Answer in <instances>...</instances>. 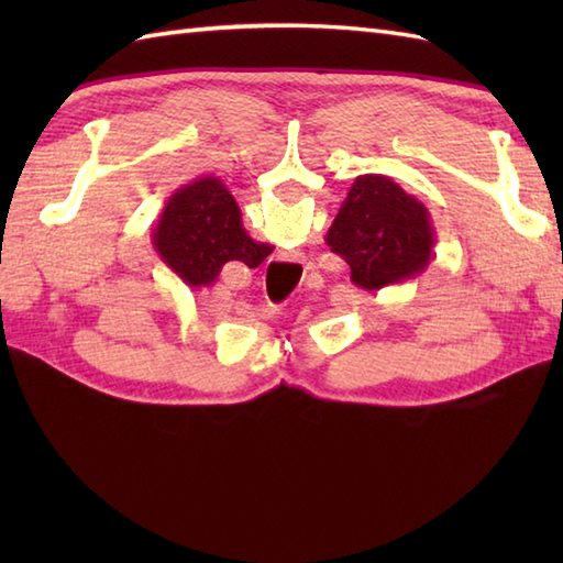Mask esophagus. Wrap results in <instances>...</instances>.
I'll list each match as a JSON object with an SVG mask.
<instances>
[{
  "label": "esophagus",
  "instance_id": "esophagus-1",
  "mask_svg": "<svg viewBox=\"0 0 563 563\" xmlns=\"http://www.w3.org/2000/svg\"><path fill=\"white\" fill-rule=\"evenodd\" d=\"M297 255H300L301 258L297 260L296 258ZM295 261H307V258H305V254H302V251H295Z\"/></svg>",
  "mask_w": 563,
  "mask_h": 563
}]
</instances>
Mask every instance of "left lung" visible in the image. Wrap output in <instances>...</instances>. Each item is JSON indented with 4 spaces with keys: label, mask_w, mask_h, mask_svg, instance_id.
Instances as JSON below:
<instances>
[{
    "label": "left lung",
    "mask_w": 563,
    "mask_h": 563,
    "mask_svg": "<svg viewBox=\"0 0 563 563\" xmlns=\"http://www.w3.org/2000/svg\"><path fill=\"white\" fill-rule=\"evenodd\" d=\"M333 254L363 290H382L421 275L435 254V227L416 196L389 176H357L327 232Z\"/></svg>",
    "instance_id": "8db88e82"
}]
</instances>
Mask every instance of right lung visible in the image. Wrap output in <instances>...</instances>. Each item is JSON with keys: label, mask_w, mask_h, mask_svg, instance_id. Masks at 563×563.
I'll use <instances>...</instances> for the list:
<instances>
[{"label": "right lung", "mask_w": 563, "mask_h": 563, "mask_svg": "<svg viewBox=\"0 0 563 563\" xmlns=\"http://www.w3.org/2000/svg\"><path fill=\"white\" fill-rule=\"evenodd\" d=\"M152 244L188 288L214 283L227 261L256 268L273 251L249 236L232 190L218 176H200L174 190L159 212Z\"/></svg>", "instance_id": "1"}]
</instances>
